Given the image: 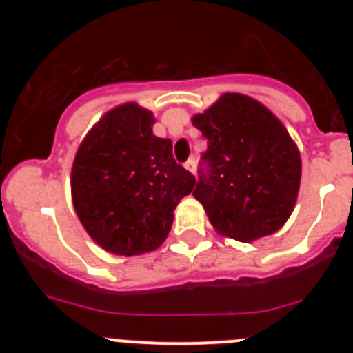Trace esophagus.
Masks as SVG:
<instances>
[{"instance_id": "34e87169", "label": "esophagus", "mask_w": 353, "mask_h": 353, "mask_svg": "<svg viewBox=\"0 0 353 353\" xmlns=\"http://www.w3.org/2000/svg\"><path fill=\"white\" fill-rule=\"evenodd\" d=\"M185 170L191 171L192 174L196 173V161H194V159H189V161L185 162Z\"/></svg>"}]
</instances>
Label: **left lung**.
<instances>
[{
  "instance_id": "left-lung-1",
  "label": "left lung",
  "mask_w": 353,
  "mask_h": 353,
  "mask_svg": "<svg viewBox=\"0 0 353 353\" xmlns=\"http://www.w3.org/2000/svg\"><path fill=\"white\" fill-rule=\"evenodd\" d=\"M191 120L208 141V173L199 176L192 196L215 232L252 242L281 230L302 174L299 148L281 120L242 93H223Z\"/></svg>"
}]
</instances>
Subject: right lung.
I'll return each mask as SVG.
<instances>
[{"instance_id": "1", "label": "right lung", "mask_w": 353, "mask_h": 353, "mask_svg": "<svg viewBox=\"0 0 353 353\" xmlns=\"http://www.w3.org/2000/svg\"><path fill=\"white\" fill-rule=\"evenodd\" d=\"M152 111L136 102L109 109L81 141L70 173L81 224L104 251L138 256L166 240L173 212L196 179L154 136Z\"/></svg>"}]
</instances>
